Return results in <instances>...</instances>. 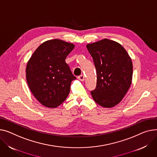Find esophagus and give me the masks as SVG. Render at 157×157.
<instances>
[{
  "label": "esophagus",
  "instance_id": "1",
  "mask_svg": "<svg viewBox=\"0 0 157 157\" xmlns=\"http://www.w3.org/2000/svg\"><path fill=\"white\" fill-rule=\"evenodd\" d=\"M78 78L80 81H83L85 80V76H84V75H82L79 76L78 77Z\"/></svg>",
  "mask_w": 157,
  "mask_h": 157
}]
</instances>
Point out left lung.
Returning a JSON list of instances; mask_svg holds the SVG:
<instances>
[{
    "mask_svg": "<svg viewBox=\"0 0 157 157\" xmlns=\"http://www.w3.org/2000/svg\"><path fill=\"white\" fill-rule=\"evenodd\" d=\"M97 70V86L91 91L98 105L106 108L118 104L128 91L132 81V64L126 50L119 44L103 39L86 45Z\"/></svg>",
    "mask_w": 157,
    "mask_h": 157,
    "instance_id": "obj_1",
    "label": "left lung"
}]
</instances>
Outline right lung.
<instances>
[{"mask_svg":"<svg viewBox=\"0 0 157 157\" xmlns=\"http://www.w3.org/2000/svg\"><path fill=\"white\" fill-rule=\"evenodd\" d=\"M75 45L54 39L41 44L29 60L26 69L28 86L43 105L55 108L67 97L71 83L76 78L65 60Z\"/></svg>","mask_w":157,"mask_h":157,"instance_id":"right-lung-1","label":"right lung"}]
</instances>
